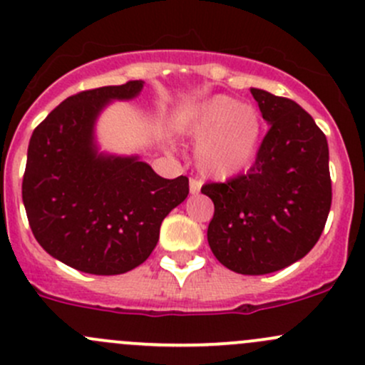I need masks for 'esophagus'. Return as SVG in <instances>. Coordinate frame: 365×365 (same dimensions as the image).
<instances>
[{
  "label": "esophagus",
  "instance_id": "1",
  "mask_svg": "<svg viewBox=\"0 0 365 365\" xmlns=\"http://www.w3.org/2000/svg\"><path fill=\"white\" fill-rule=\"evenodd\" d=\"M202 187V181L198 179H190V193L191 195H197Z\"/></svg>",
  "mask_w": 365,
  "mask_h": 365
}]
</instances>
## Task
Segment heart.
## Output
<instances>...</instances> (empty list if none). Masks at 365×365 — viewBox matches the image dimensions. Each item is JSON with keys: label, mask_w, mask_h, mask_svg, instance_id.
I'll return each instance as SVG.
<instances>
[{"label": "heart", "mask_w": 365, "mask_h": 365, "mask_svg": "<svg viewBox=\"0 0 365 365\" xmlns=\"http://www.w3.org/2000/svg\"><path fill=\"white\" fill-rule=\"evenodd\" d=\"M262 118L251 105L225 95L202 101L181 121V130L198 138L195 161L205 178L232 179L251 167L262 142Z\"/></svg>", "instance_id": "obj_1"}]
</instances>
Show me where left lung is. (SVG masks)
Wrapping results in <instances>:
<instances>
[{
    "label": "left lung",
    "mask_w": 365,
    "mask_h": 365,
    "mask_svg": "<svg viewBox=\"0 0 365 365\" xmlns=\"http://www.w3.org/2000/svg\"><path fill=\"white\" fill-rule=\"evenodd\" d=\"M270 128L247 174L202 186L214 202L207 240L227 269L270 274L306 257L332 204L329 144L294 100L251 88Z\"/></svg>",
    "instance_id": "obj_1"
}]
</instances>
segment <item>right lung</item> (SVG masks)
Returning a JSON list of instances; mask_svg holds the SVG:
<instances>
[{
	"mask_svg": "<svg viewBox=\"0 0 365 365\" xmlns=\"http://www.w3.org/2000/svg\"><path fill=\"white\" fill-rule=\"evenodd\" d=\"M142 88V81H130L77 93L29 140L22 179L29 227L51 257L81 272L114 276L144 264L161 221L190 193L186 175L163 179L138 156L98 151L100 112Z\"/></svg>",
	"mask_w": 365,
	"mask_h": 365,
	"instance_id": "obj_1",
	"label": "right lung"
}]
</instances>
